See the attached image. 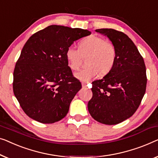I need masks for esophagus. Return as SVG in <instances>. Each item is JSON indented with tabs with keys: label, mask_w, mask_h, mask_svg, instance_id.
<instances>
[{
	"label": "esophagus",
	"mask_w": 158,
	"mask_h": 158,
	"mask_svg": "<svg viewBox=\"0 0 158 158\" xmlns=\"http://www.w3.org/2000/svg\"><path fill=\"white\" fill-rule=\"evenodd\" d=\"M86 83H85V82H82V86H83V88H86Z\"/></svg>",
	"instance_id": "34e87169"
}]
</instances>
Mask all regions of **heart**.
Here are the masks:
<instances>
[{
  "mask_svg": "<svg viewBox=\"0 0 158 158\" xmlns=\"http://www.w3.org/2000/svg\"><path fill=\"white\" fill-rule=\"evenodd\" d=\"M86 63L88 66L82 68L75 76L82 81H88L100 73L106 75L110 71L116 60V49L110 41L98 35H90L79 43V49L70 45L66 50L65 57L68 66L77 70L83 60L88 56Z\"/></svg>",
  "mask_w": 158,
  "mask_h": 158,
  "instance_id": "obj_1",
  "label": "heart"
}]
</instances>
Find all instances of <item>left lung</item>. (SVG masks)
Listing matches in <instances>:
<instances>
[{"label": "left lung", "instance_id": "1", "mask_svg": "<svg viewBox=\"0 0 158 158\" xmlns=\"http://www.w3.org/2000/svg\"><path fill=\"white\" fill-rule=\"evenodd\" d=\"M115 45L116 60L103 78L93 82L88 111L96 121L116 125L135 113L145 93L147 76L143 58L132 40L112 28L95 30Z\"/></svg>", "mask_w": 158, "mask_h": 158}]
</instances>
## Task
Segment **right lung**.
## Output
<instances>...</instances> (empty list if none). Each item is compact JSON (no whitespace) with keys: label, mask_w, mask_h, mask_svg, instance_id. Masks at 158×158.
<instances>
[{"label":"right lung","mask_w":158,"mask_h":158,"mask_svg":"<svg viewBox=\"0 0 158 158\" xmlns=\"http://www.w3.org/2000/svg\"><path fill=\"white\" fill-rule=\"evenodd\" d=\"M81 28L52 25L30 37L13 71V93L25 113L41 123H54L67 115L82 88L66 60V50L90 35Z\"/></svg>","instance_id":"1"}]
</instances>
